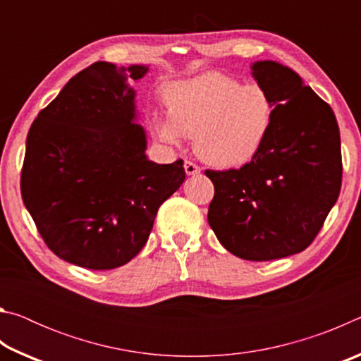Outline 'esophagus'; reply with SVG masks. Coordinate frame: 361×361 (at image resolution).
Returning <instances> with one entry per match:
<instances>
[{
	"label": "esophagus",
	"instance_id": "1",
	"mask_svg": "<svg viewBox=\"0 0 361 361\" xmlns=\"http://www.w3.org/2000/svg\"><path fill=\"white\" fill-rule=\"evenodd\" d=\"M185 172H186V175H199L200 173V167H197L195 166L194 162H191V161H186L185 162Z\"/></svg>",
	"mask_w": 361,
	"mask_h": 361
}]
</instances>
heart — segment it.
Masks as SVG:
<instances>
[{"label": "heart", "instance_id": "1", "mask_svg": "<svg viewBox=\"0 0 361 361\" xmlns=\"http://www.w3.org/2000/svg\"><path fill=\"white\" fill-rule=\"evenodd\" d=\"M167 113L152 116V129L167 145L194 137V149L216 167L247 166L272 130L276 105L259 84H242L219 71L181 79L164 89Z\"/></svg>", "mask_w": 361, "mask_h": 361}]
</instances>
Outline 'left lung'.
Wrapping results in <instances>:
<instances>
[{"instance_id":"left-lung-1","label":"left lung","mask_w":361,"mask_h":361,"mask_svg":"<svg viewBox=\"0 0 361 361\" xmlns=\"http://www.w3.org/2000/svg\"><path fill=\"white\" fill-rule=\"evenodd\" d=\"M252 76L276 105L264 148L239 170L205 175L215 186L209 224L221 245L248 261L307 248L339 197V127L331 106L288 66L252 63Z\"/></svg>"}]
</instances>
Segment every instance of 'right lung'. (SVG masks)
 Returning a JSON list of instances; mask_svg holds the SVG:
<instances>
[{
    "label": "right lung",
    "mask_w": 361,
    "mask_h": 361,
    "mask_svg": "<svg viewBox=\"0 0 361 361\" xmlns=\"http://www.w3.org/2000/svg\"><path fill=\"white\" fill-rule=\"evenodd\" d=\"M148 65L95 62L41 109L27 137L22 199L46 245L79 267L135 258L159 207L185 181L183 161L146 156L135 89Z\"/></svg>",
    "instance_id": "obj_1"
}]
</instances>
